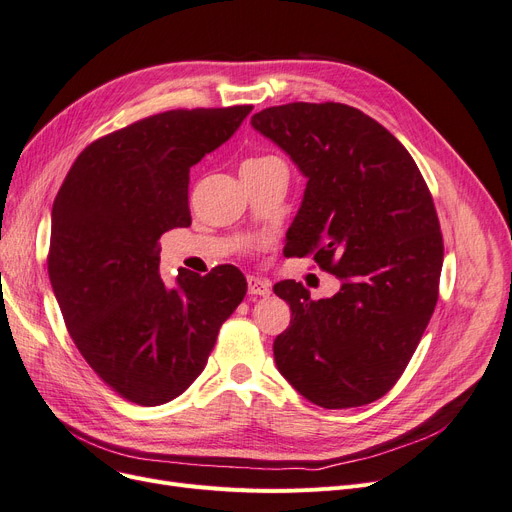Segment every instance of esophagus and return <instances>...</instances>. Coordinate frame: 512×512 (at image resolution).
I'll list each match as a JSON object with an SVG mask.
<instances>
[{
  "label": "esophagus",
  "instance_id": "obj_1",
  "mask_svg": "<svg viewBox=\"0 0 512 512\" xmlns=\"http://www.w3.org/2000/svg\"><path fill=\"white\" fill-rule=\"evenodd\" d=\"M248 294L250 296H269L271 294V285L258 279V277H248Z\"/></svg>",
  "mask_w": 512,
  "mask_h": 512
}]
</instances>
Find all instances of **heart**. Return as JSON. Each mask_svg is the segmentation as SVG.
<instances>
[{
	"label": "heart",
	"instance_id": "1",
	"mask_svg": "<svg viewBox=\"0 0 512 512\" xmlns=\"http://www.w3.org/2000/svg\"><path fill=\"white\" fill-rule=\"evenodd\" d=\"M271 161H279L277 157L273 155H262V157H254V159H248L243 163V166H258V163H271Z\"/></svg>",
	"mask_w": 512,
	"mask_h": 512
}]
</instances>
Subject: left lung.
Returning <instances> with one entry per match:
<instances>
[{
	"instance_id": "left-lung-1",
	"label": "left lung",
	"mask_w": 512,
	"mask_h": 512,
	"mask_svg": "<svg viewBox=\"0 0 512 512\" xmlns=\"http://www.w3.org/2000/svg\"><path fill=\"white\" fill-rule=\"evenodd\" d=\"M252 126L309 178L283 254L313 256L342 281L321 300L292 279L275 285L292 309L273 342L277 370L325 410L372 403L405 372L439 298L433 195L401 142L342 102L269 107Z\"/></svg>"
}]
</instances>
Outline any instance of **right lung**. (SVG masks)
<instances>
[{
  "instance_id": "right-lung-1",
  "label": "right lung",
  "mask_w": 512,
  "mask_h": 512,
  "mask_svg": "<svg viewBox=\"0 0 512 512\" xmlns=\"http://www.w3.org/2000/svg\"><path fill=\"white\" fill-rule=\"evenodd\" d=\"M250 111L174 109L100 136L54 199L48 275L60 313L96 376L136 405L187 391L248 290L233 264L166 281L159 237L189 227V170Z\"/></svg>"
}]
</instances>
